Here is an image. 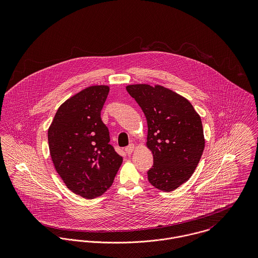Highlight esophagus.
Segmentation results:
<instances>
[{"label":"esophagus","mask_w":258,"mask_h":258,"mask_svg":"<svg viewBox=\"0 0 258 258\" xmlns=\"http://www.w3.org/2000/svg\"><path fill=\"white\" fill-rule=\"evenodd\" d=\"M134 144H130L129 146H127V147L125 148V152L128 154V155H130L132 152H133V150H134Z\"/></svg>","instance_id":"1"}]
</instances>
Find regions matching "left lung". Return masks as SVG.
<instances>
[{"label": "left lung", "mask_w": 258, "mask_h": 258, "mask_svg": "<svg viewBox=\"0 0 258 258\" xmlns=\"http://www.w3.org/2000/svg\"><path fill=\"white\" fill-rule=\"evenodd\" d=\"M126 89L147 120V147L154 161L148 180L161 190L172 191L190 178L202 157L201 117L188 100L163 86L136 84Z\"/></svg>", "instance_id": "obj_1"}]
</instances>
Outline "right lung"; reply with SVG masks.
Segmentation results:
<instances>
[{"mask_svg":"<svg viewBox=\"0 0 258 258\" xmlns=\"http://www.w3.org/2000/svg\"><path fill=\"white\" fill-rule=\"evenodd\" d=\"M108 93L105 85L78 92L60 105L47 132L57 174L85 199L99 197L110 187L123 161L109 144V131L100 117Z\"/></svg>","mask_w":258,"mask_h":258,"instance_id":"right-lung-1","label":"right lung"}]
</instances>
